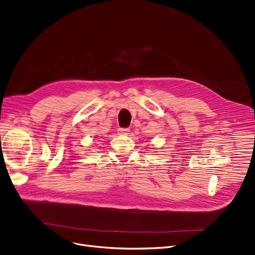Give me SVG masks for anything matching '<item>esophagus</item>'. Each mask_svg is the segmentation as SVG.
Returning <instances> with one entry per match:
<instances>
[{
	"instance_id": "1",
	"label": "esophagus",
	"mask_w": 255,
	"mask_h": 255,
	"mask_svg": "<svg viewBox=\"0 0 255 255\" xmlns=\"http://www.w3.org/2000/svg\"><path fill=\"white\" fill-rule=\"evenodd\" d=\"M129 132L128 128H120L119 129V133L120 134H128Z\"/></svg>"
}]
</instances>
